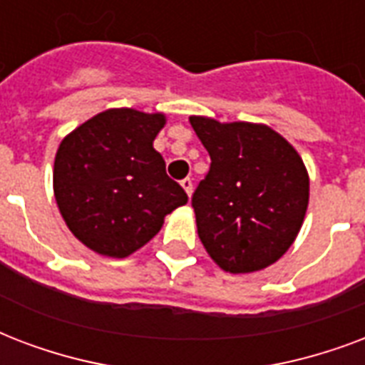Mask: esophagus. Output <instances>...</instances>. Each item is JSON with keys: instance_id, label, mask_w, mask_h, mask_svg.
I'll use <instances>...</instances> for the list:
<instances>
[{"instance_id": "1", "label": "esophagus", "mask_w": 365, "mask_h": 365, "mask_svg": "<svg viewBox=\"0 0 365 365\" xmlns=\"http://www.w3.org/2000/svg\"><path fill=\"white\" fill-rule=\"evenodd\" d=\"M180 186L185 188V192H186V194H188V196H192V180L190 179L180 180Z\"/></svg>"}]
</instances>
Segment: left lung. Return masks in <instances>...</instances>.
<instances>
[{
  "instance_id": "obj_1",
  "label": "left lung",
  "mask_w": 365,
  "mask_h": 365,
  "mask_svg": "<svg viewBox=\"0 0 365 365\" xmlns=\"http://www.w3.org/2000/svg\"><path fill=\"white\" fill-rule=\"evenodd\" d=\"M211 158L192 207L207 255L230 274L270 267L303 227L310 180L303 158L264 123L190 115Z\"/></svg>"
}]
</instances>
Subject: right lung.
Here are the masks:
<instances>
[{
	"mask_svg": "<svg viewBox=\"0 0 365 365\" xmlns=\"http://www.w3.org/2000/svg\"><path fill=\"white\" fill-rule=\"evenodd\" d=\"M165 121L162 112L110 108L58 144L53 168L56 205L70 232L98 255L125 259L188 202L154 148Z\"/></svg>",
	"mask_w": 365,
	"mask_h": 365,
	"instance_id": "obj_1",
	"label": "right lung"
}]
</instances>
